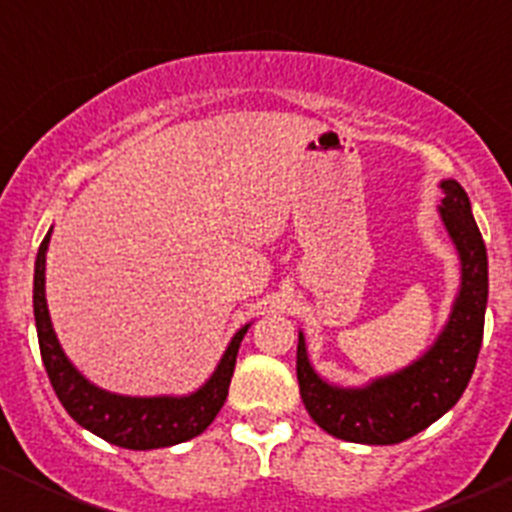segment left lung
Here are the masks:
<instances>
[{
    "label": "left lung",
    "instance_id": "8db88e82",
    "mask_svg": "<svg viewBox=\"0 0 512 512\" xmlns=\"http://www.w3.org/2000/svg\"><path fill=\"white\" fill-rule=\"evenodd\" d=\"M438 217L459 256V289L449 318L418 359L364 384H333L320 377L297 341V382L307 413L330 436L366 446H392L425 431L454 408L477 364L487 310V248L472 202L456 179H441Z\"/></svg>",
    "mask_w": 512,
    "mask_h": 512
}]
</instances>
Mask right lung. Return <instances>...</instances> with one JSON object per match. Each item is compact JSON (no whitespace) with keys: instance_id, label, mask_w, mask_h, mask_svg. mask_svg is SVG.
I'll use <instances>...</instances> for the list:
<instances>
[{"instance_id":"1","label":"right lung","mask_w":512,"mask_h":512,"mask_svg":"<svg viewBox=\"0 0 512 512\" xmlns=\"http://www.w3.org/2000/svg\"><path fill=\"white\" fill-rule=\"evenodd\" d=\"M51 233L53 228L48 230V235L40 243L38 259H35L33 312L43 366L66 413L81 428H87L94 436L104 438V441L112 443V446H120V449H166V446H176V443L200 436L207 425L215 420V415L223 408L225 397H228L235 356H238V348H241V341L248 328H251V323L235 330V336L230 338L223 356L217 361L215 372L197 390L187 392V395L140 397L120 395V392L97 387L71 364V359L61 348L56 330H53L48 300H45V253H48Z\"/></svg>"}]
</instances>
